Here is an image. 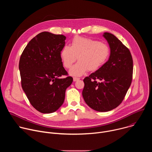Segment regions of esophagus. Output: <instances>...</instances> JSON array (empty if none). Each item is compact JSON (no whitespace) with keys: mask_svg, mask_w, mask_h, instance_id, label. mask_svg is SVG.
Segmentation results:
<instances>
[{"mask_svg":"<svg viewBox=\"0 0 152 152\" xmlns=\"http://www.w3.org/2000/svg\"><path fill=\"white\" fill-rule=\"evenodd\" d=\"M79 80V78H77V77H73V81L74 82H76L77 80Z\"/></svg>","mask_w":152,"mask_h":152,"instance_id":"esophagus-1","label":"esophagus"}]
</instances>
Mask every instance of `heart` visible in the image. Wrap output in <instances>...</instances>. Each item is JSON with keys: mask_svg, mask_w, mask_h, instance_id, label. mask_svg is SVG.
Segmentation results:
<instances>
[{"mask_svg": "<svg viewBox=\"0 0 152 152\" xmlns=\"http://www.w3.org/2000/svg\"><path fill=\"white\" fill-rule=\"evenodd\" d=\"M110 53L107 45L95 39L75 36L70 46H65L61 49L60 56L64 66L69 69L77 62L69 71L72 76H80L86 71L95 72L104 64Z\"/></svg>", "mask_w": 152, "mask_h": 152, "instance_id": "obj_1", "label": "heart"}]
</instances>
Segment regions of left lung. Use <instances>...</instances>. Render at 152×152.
<instances>
[{"mask_svg": "<svg viewBox=\"0 0 152 152\" xmlns=\"http://www.w3.org/2000/svg\"><path fill=\"white\" fill-rule=\"evenodd\" d=\"M103 37L110 48L109 59L94 73L83 79V98L93 110L110 111L123 101L131 86L133 60L129 50L113 34Z\"/></svg>", "mask_w": 152, "mask_h": 152, "instance_id": "1", "label": "left lung"}]
</instances>
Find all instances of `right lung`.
<instances>
[{
  "label": "right lung",
  "instance_id": "right-lung-1",
  "mask_svg": "<svg viewBox=\"0 0 152 152\" xmlns=\"http://www.w3.org/2000/svg\"><path fill=\"white\" fill-rule=\"evenodd\" d=\"M66 37L42 32L25 48L19 61L21 86L32 106L43 114L52 113L63 104L73 78L63 67L60 53Z\"/></svg>",
  "mask_w": 152,
  "mask_h": 152
}]
</instances>
